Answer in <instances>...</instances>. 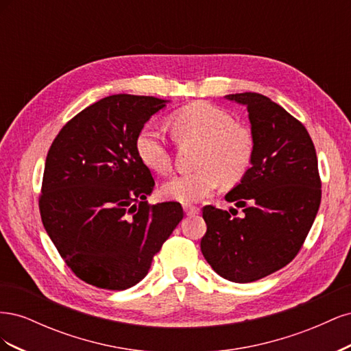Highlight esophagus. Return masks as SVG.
<instances>
[{
	"label": "esophagus",
	"mask_w": 351,
	"mask_h": 351,
	"mask_svg": "<svg viewBox=\"0 0 351 351\" xmlns=\"http://www.w3.org/2000/svg\"><path fill=\"white\" fill-rule=\"evenodd\" d=\"M183 209H184V212L187 215H197L199 214V208H196V206H192V205H184L183 206Z\"/></svg>",
	"instance_id": "34e87169"
}]
</instances>
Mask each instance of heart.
Returning <instances> with one entry per match:
<instances>
[{"instance_id": "b5f03b06", "label": "heart", "mask_w": 351, "mask_h": 351, "mask_svg": "<svg viewBox=\"0 0 351 351\" xmlns=\"http://www.w3.org/2000/svg\"><path fill=\"white\" fill-rule=\"evenodd\" d=\"M173 136L178 142L200 143L197 171L176 174L161 187V195L180 204H196L217 189L219 178L236 183L246 174L253 155V136L246 125L232 123L230 114L206 102H193L171 117ZM141 162L158 174L171 168V154L161 130L143 127L136 137Z\"/></svg>"}]
</instances>
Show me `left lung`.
I'll return each instance as SVG.
<instances>
[{"label":"left lung","mask_w":351,"mask_h":351,"mask_svg":"<svg viewBox=\"0 0 351 351\" xmlns=\"http://www.w3.org/2000/svg\"><path fill=\"white\" fill-rule=\"evenodd\" d=\"M226 99L247 108L253 136L250 168L226 195L244 215L205 206L200 250L219 277L244 284L284 268L299 253L321 205V180L300 121L261 93Z\"/></svg>","instance_id":"8db88e82"}]
</instances>
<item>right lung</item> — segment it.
<instances>
[{"label":"right lung","instance_id":"1","mask_svg":"<svg viewBox=\"0 0 351 351\" xmlns=\"http://www.w3.org/2000/svg\"><path fill=\"white\" fill-rule=\"evenodd\" d=\"M168 102L111 95L70 120L49 147L40 218L84 282L107 290L136 285L183 219L177 202L147 205L155 182L136 154L137 134Z\"/></svg>","mask_w":351,"mask_h":351}]
</instances>
